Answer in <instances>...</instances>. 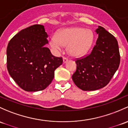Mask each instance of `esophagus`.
Returning a JSON list of instances; mask_svg holds the SVG:
<instances>
[{"instance_id": "1", "label": "esophagus", "mask_w": 128, "mask_h": 128, "mask_svg": "<svg viewBox=\"0 0 128 128\" xmlns=\"http://www.w3.org/2000/svg\"><path fill=\"white\" fill-rule=\"evenodd\" d=\"M68 60L66 58L63 57V62H64V64H65V63H66L67 62H68Z\"/></svg>"}]
</instances>
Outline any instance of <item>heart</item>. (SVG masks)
Here are the masks:
<instances>
[{"label":"heart","mask_w":128,"mask_h":128,"mask_svg":"<svg viewBox=\"0 0 128 128\" xmlns=\"http://www.w3.org/2000/svg\"><path fill=\"white\" fill-rule=\"evenodd\" d=\"M94 41L92 32L81 28L61 29L52 37L51 48L56 52L62 50L63 46H68V53L70 56L78 58L83 56L90 50Z\"/></svg>","instance_id":"1"}]
</instances>
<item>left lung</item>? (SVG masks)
<instances>
[{
	"instance_id": "8db88e82",
	"label": "left lung",
	"mask_w": 128,
	"mask_h": 128,
	"mask_svg": "<svg viewBox=\"0 0 128 128\" xmlns=\"http://www.w3.org/2000/svg\"><path fill=\"white\" fill-rule=\"evenodd\" d=\"M96 45L86 57L75 61L76 70L72 75L75 85L83 91H94L106 86L117 70L120 62L116 38L101 26Z\"/></svg>"
}]
</instances>
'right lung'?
I'll use <instances>...</instances> for the list:
<instances>
[{
  "mask_svg": "<svg viewBox=\"0 0 128 128\" xmlns=\"http://www.w3.org/2000/svg\"><path fill=\"white\" fill-rule=\"evenodd\" d=\"M44 26L35 24L22 29L9 42L6 49L7 69L17 84L26 91H41L52 83L62 58L51 53Z\"/></svg>",
  "mask_w": 128,
  "mask_h": 128,
  "instance_id": "obj_1",
  "label": "right lung"
}]
</instances>
